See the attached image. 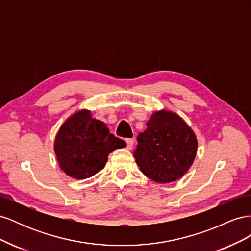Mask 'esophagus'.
Wrapping results in <instances>:
<instances>
[{"label":"esophagus","instance_id":"esophagus-1","mask_svg":"<svg viewBox=\"0 0 251 251\" xmlns=\"http://www.w3.org/2000/svg\"><path fill=\"white\" fill-rule=\"evenodd\" d=\"M134 147V140L133 139H126V149L132 150Z\"/></svg>","mask_w":251,"mask_h":251}]
</instances>
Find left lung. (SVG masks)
Instances as JSON below:
<instances>
[{
  "instance_id": "1",
  "label": "left lung",
  "mask_w": 251,
  "mask_h": 251,
  "mask_svg": "<svg viewBox=\"0 0 251 251\" xmlns=\"http://www.w3.org/2000/svg\"><path fill=\"white\" fill-rule=\"evenodd\" d=\"M147 130L139 133L135 161L148 178L171 183L191 169L198 150L197 136L181 116L170 110L151 114Z\"/></svg>"
}]
</instances>
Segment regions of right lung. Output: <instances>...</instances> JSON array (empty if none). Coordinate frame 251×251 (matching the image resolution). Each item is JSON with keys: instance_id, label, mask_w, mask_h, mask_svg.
I'll return each mask as SVG.
<instances>
[{"instance_id": "1", "label": "right lung", "mask_w": 251, "mask_h": 251, "mask_svg": "<svg viewBox=\"0 0 251 251\" xmlns=\"http://www.w3.org/2000/svg\"><path fill=\"white\" fill-rule=\"evenodd\" d=\"M126 143L110 134L107 125L92 118L90 110L73 113L60 126L54 140L56 160L68 176L87 179L101 171L108 156Z\"/></svg>"}]
</instances>
